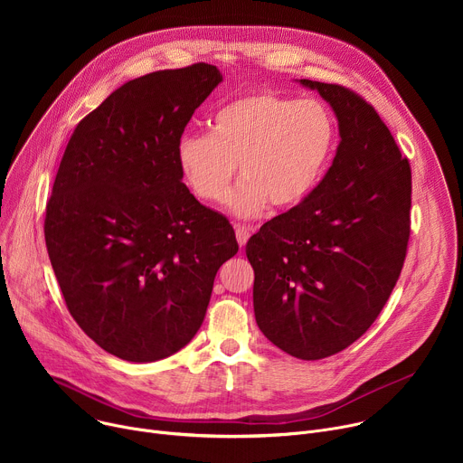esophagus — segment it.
Instances as JSON below:
<instances>
[{"instance_id": "obj_1", "label": "esophagus", "mask_w": 463, "mask_h": 463, "mask_svg": "<svg viewBox=\"0 0 463 463\" xmlns=\"http://www.w3.org/2000/svg\"><path fill=\"white\" fill-rule=\"evenodd\" d=\"M234 229H236V240H238L240 247H243V245L247 243V240L250 238L252 229H249V227H245V225H236Z\"/></svg>"}]
</instances>
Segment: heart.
<instances>
[{
  "label": "heart",
  "mask_w": 463,
  "mask_h": 463,
  "mask_svg": "<svg viewBox=\"0 0 463 463\" xmlns=\"http://www.w3.org/2000/svg\"><path fill=\"white\" fill-rule=\"evenodd\" d=\"M335 143V120L324 104L250 91L216 111L211 134H184L175 157L184 183L205 203L225 202L240 166L243 177L229 207L254 218L269 205H302L332 165Z\"/></svg>",
  "instance_id": "b5f03b06"
}]
</instances>
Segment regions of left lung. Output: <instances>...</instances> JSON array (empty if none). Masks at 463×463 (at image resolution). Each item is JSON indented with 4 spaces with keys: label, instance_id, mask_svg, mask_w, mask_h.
<instances>
[{
    "label": "left lung",
    "instance_id": "obj_1",
    "mask_svg": "<svg viewBox=\"0 0 463 463\" xmlns=\"http://www.w3.org/2000/svg\"><path fill=\"white\" fill-rule=\"evenodd\" d=\"M334 108L341 143L307 200L252 234L256 324L286 354L317 361L354 345L398 282L411 236L409 159L375 108L341 84L302 79Z\"/></svg>",
    "mask_w": 463,
    "mask_h": 463
}]
</instances>
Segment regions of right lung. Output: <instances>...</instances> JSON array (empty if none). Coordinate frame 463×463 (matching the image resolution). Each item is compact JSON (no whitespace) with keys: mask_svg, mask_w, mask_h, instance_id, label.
<instances>
[{"mask_svg":"<svg viewBox=\"0 0 463 463\" xmlns=\"http://www.w3.org/2000/svg\"><path fill=\"white\" fill-rule=\"evenodd\" d=\"M222 82L216 65L163 70L115 90L75 128L45 207V245L71 317L108 354L165 359L203 324L229 220L190 194L177 141Z\"/></svg>","mask_w":463,"mask_h":463,"instance_id":"right-lung-1","label":"right lung"}]
</instances>
